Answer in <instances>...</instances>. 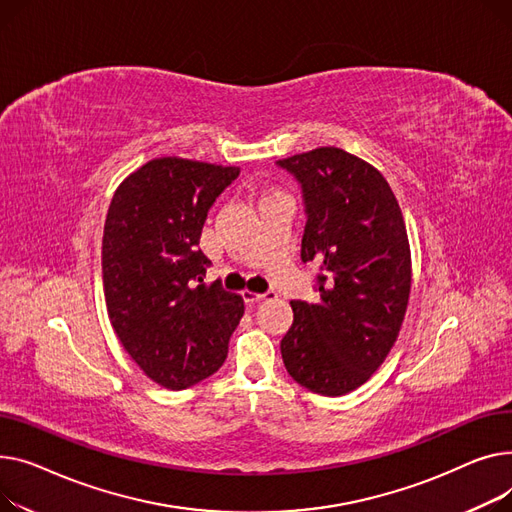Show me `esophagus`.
I'll return each instance as SVG.
<instances>
[{
    "label": "esophagus",
    "instance_id": "esophagus-1",
    "mask_svg": "<svg viewBox=\"0 0 512 512\" xmlns=\"http://www.w3.org/2000/svg\"><path fill=\"white\" fill-rule=\"evenodd\" d=\"M242 297H244V302H246L248 306H254V304L264 302V299H270V297H273V293H254V291H244V293H242Z\"/></svg>",
    "mask_w": 512,
    "mask_h": 512
}]
</instances>
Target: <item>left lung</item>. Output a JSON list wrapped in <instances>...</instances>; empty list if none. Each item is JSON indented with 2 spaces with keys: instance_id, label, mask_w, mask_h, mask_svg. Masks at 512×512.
Wrapping results in <instances>:
<instances>
[{
  "instance_id": "obj_1",
  "label": "left lung",
  "mask_w": 512,
  "mask_h": 512,
  "mask_svg": "<svg viewBox=\"0 0 512 512\" xmlns=\"http://www.w3.org/2000/svg\"><path fill=\"white\" fill-rule=\"evenodd\" d=\"M277 165L302 186V260L322 270L320 302H291L283 364L312 393L341 397L370 380L399 337L411 291L403 213L382 173L343 148Z\"/></svg>"
}]
</instances>
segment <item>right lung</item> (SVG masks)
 Here are the masks:
<instances>
[{"label":"right lung","mask_w":512,"mask_h":512,"mask_svg":"<svg viewBox=\"0 0 512 512\" xmlns=\"http://www.w3.org/2000/svg\"><path fill=\"white\" fill-rule=\"evenodd\" d=\"M239 175L161 157L115 190L103 231V289L111 326L140 370L169 390L215 374L244 316L242 295L206 285L198 248L217 196Z\"/></svg>","instance_id":"1"}]
</instances>
